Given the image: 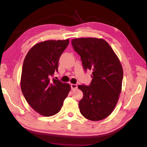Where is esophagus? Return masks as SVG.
I'll use <instances>...</instances> for the list:
<instances>
[{"instance_id":"esophagus-1","label":"esophagus","mask_w":147,"mask_h":147,"mask_svg":"<svg viewBox=\"0 0 147 147\" xmlns=\"http://www.w3.org/2000/svg\"><path fill=\"white\" fill-rule=\"evenodd\" d=\"M77 87H78V86L77 85V84H71V88H72V90H77Z\"/></svg>"}]
</instances>
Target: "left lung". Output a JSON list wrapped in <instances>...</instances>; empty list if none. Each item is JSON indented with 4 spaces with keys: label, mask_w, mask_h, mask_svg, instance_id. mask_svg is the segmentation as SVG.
I'll return each instance as SVG.
<instances>
[{
    "label": "left lung",
    "mask_w": 147,
    "mask_h": 147,
    "mask_svg": "<svg viewBox=\"0 0 147 147\" xmlns=\"http://www.w3.org/2000/svg\"><path fill=\"white\" fill-rule=\"evenodd\" d=\"M72 45L81 57L84 69L92 71L90 85L78 86L83 93L80 111L88 119L100 121L112 113L118 101L123 77L121 64L102 38H74Z\"/></svg>",
    "instance_id": "obj_1"
}]
</instances>
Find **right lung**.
Segmentation results:
<instances>
[{"label": "right lung", "instance_id": "1", "mask_svg": "<svg viewBox=\"0 0 147 147\" xmlns=\"http://www.w3.org/2000/svg\"><path fill=\"white\" fill-rule=\"evenodd\" d=\"M69 39L47 40L35 44L26 55L22 68L21 89L26 101L45 117L58 113L70 91V85L55 78L62 53Z\"/></svg>", "mask_w": 147, "mask_h": 147}]
</instances>
